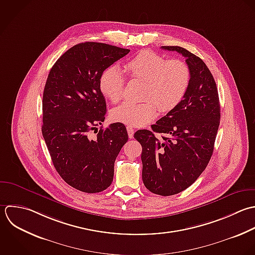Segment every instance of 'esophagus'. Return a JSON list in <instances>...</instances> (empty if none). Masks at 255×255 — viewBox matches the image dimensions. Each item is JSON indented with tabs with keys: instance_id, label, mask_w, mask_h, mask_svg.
<instances>
[{
	"instance_id": "1",
	"label": "esophagus",
	"mask_w": 255,
	"mask_h": 255,
	"mask_svg": "<svg viewBox=\"0 0 255 255\" xmlns=\"http://www.w3.org/2000/svg\"><path fill=\"white\" fill-rule=\"evenodd\" d=\"M127 132H128L129 138L132 139L134 137V129L131 126H127Z\"/></svg>"
}]
</instances>
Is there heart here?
<instances>
[{
  "mask_svg": "<svg viewBox=\"0 0 255 255\" xmlns=\"http://www.w3.org/2000/svg\"><path fill=\"white\" fill-rule=\"evenodd\" d=\"M124 69L132 79L145 81L141 103L124 102L114 108L111 118L129 126H143L153 120L158 113L174 109L185 97L190 85L189 66L180 59L168 60L150 50H144L129 59ZM125 77L116 66L106 68L99 79L102 94L112 103L123 96Z\"/></svg>",
  "mask_w": 255,
  "mask_h": 255,
  "instance_id": "heart-1",
  "label": "heart"
}]
</instances>
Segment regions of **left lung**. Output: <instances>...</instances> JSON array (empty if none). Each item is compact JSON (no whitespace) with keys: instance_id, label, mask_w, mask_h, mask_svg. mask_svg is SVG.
I'll use <instances>...</instances> for the list:
<instances>
[{"instance_id":"obj_1","label":"left lung","mask_w":255,"mask_h":255,"mask_svg":"<svg viewBox=\"0 0 255 255\" xmlns=\"http://www.w3.org/2000/svg\"><path fill=\"white\" fill-rule=\"evenodd\" d=\"M186 57L191 72L183 100L134 138L142 146V179L145 187L160 196H172L189 188L205 171L214 152L221 120L216 81L206 63L181 46H162ZM165 133L157 138L154 133Z\"/></svg>"}]
</instances>
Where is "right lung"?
<instances>
[{
	"label": "right lung",
	"mask_w": 255,
	"mask_h": 255,
	"mask_svg": "<svg viewBox=\"0 0 255 255\" xmlns=\"http://www.w3.org/2000/svg\"><path fill=\"white\" fill-rule=\"evenodd\" d=\"M130 49L86 41L65 51L51 67L42 96L41 132L53 166L72 188L94 194L113 181L114 163L128 141L124 124L100 128L106 102L99 88L102 72Z\"/></svg>",
	"instance_id": "obj_1"
}]
</instances>
